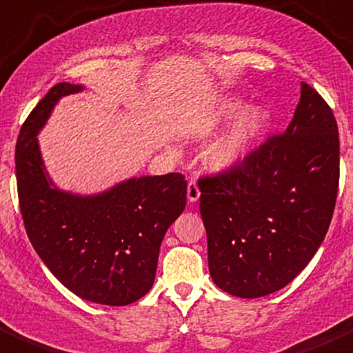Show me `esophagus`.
Wrapping results in <instances>:
<instances>
[{
    "instance_id": "34e87169",
    "label": "esophagus",
    "mask_w": 353,
    "mask_h": 353,
    "mask_svg": "<svg viewBox=\"0 0 353 353\" xmlns=\"http://www.w3.org/2000/svg\"><path fill=\"white\" fill-rule=\"evenodd\" d=\"M200 186H198L196 179H191L190 183H188V200L191 201V203H194V201L200 198Z\"/></svg>"
}]
</instances>
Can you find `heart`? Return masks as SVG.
Wrapping results in <instances>:
<instances>
[{
    "mask_svg": "<svg viewBox=\"0 0 353 353\" xmlns=\"http://www.w3.org/2000/svg\"><path fill=\"white\" fill-rule=\"evenodd\" d=\"M245 103L239 98H225L203 119L200 125L201 134H210L222 124L234 119L243 110ZM269 124V112L262 107H252L239 115L231 131L212 148L210 162L217 169H229L236 165L243 157L248 155L256 139L262 136Z\"/></svg>",
    "mask_w": 353,
    "mask_h": 353,
    "instance_id": "heart-1",
    "label": "heart"
}]
</instances>
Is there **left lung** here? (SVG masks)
Masks as SVG:
<instances>
[{"label": "left lung", "instance_id": "8db88e82", "mask_svg": "<svg viewBox=\"0 0 353 353\" xmlns=\"http://www.w3.org/2000/svg\"><path fill=\"white\" fill-rule=\"evenodd\" d=\"M338 181L336 119L302 82L283 134L269 136L236 165L201 177L200 214L215 285L229 295L259 299L293 281L326 236Z\"/></svg>", "mask_w": 353, "mask_h": 353}]
</instances>
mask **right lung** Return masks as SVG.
Segmentation results:
<instances>
[{"instance_id":"obj_1","label":"right lung","mask_w":353,"mask_h":353,"mask_svg":"<svg viewBox=\"0 0 353 353\" xmlns=\"http://www.w3.org/2000/svg\"><path fill=\"white\" fill-rule=\"evenodd\" d=\"M60 82L36 105L15 150L17 190L34 250L54 278L88 302L129 305L152 290L167 229L186 207L183 174L132 177L93 196L61 191L44 172L37 132L61 97Z\"/></svg>"}]
</instances>
